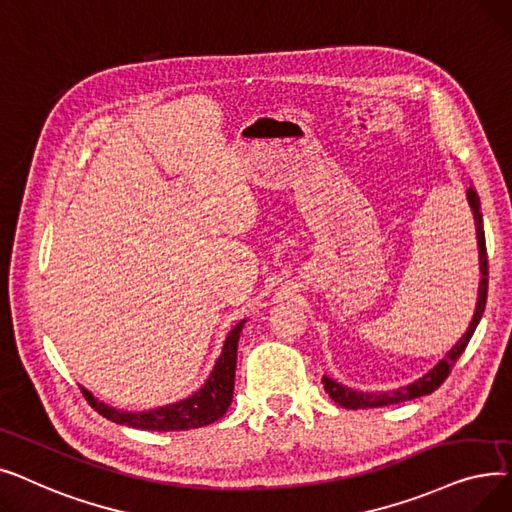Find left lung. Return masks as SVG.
I'll return each instance as SVG.
<instances>
[{"label": "left lung", "mask_w": 512, "mask_h": 512, "mask_svg": "<svg viewBox=\"0 0 512 512\" xmlns=\"http://www.w3.org/2000/svg\"><path fill=\"white\" fill-rule=\"evenodd\" d=\"M467 202L471 206L473 218H475V231H477V248H479V291H477V304H475V312L473 319L467 327V331L462 333V337L458 342L444 354V358L435 364L433 369H429L423 377L415 379L408 385H400L396 389H389V392H360V389H352L348 385L337 383L335 379L323 375V385L325 392L331 396L333 402H337L339 406L356 410V408H379V406H389V404H400L412 398H421L427 396L431 392H435L437 387L444 383V379L450 375V369L454 367V362L460 358V354L465 352L469 339L473 337L483 310H485V302H488V250H485V233H483V216H481V202L477 191L473 189V185L467 189Z\"/></svg>", "instance_id": "8db88e82"}]
</instances>
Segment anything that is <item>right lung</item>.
<instances>
[{
	"label": "right lung",
	"mask_w": 512,
	"mask_h": 512,
	"mask_svg": "<svg viewBox=\"0 0 512 512\" xmlns=\"http://www.w3.org/2000/svg\"><path fill=\"white\" fill-rule=\"evenodd\" d=\"M243 325H246V319L239 321L229 331L223 344V352L214 362V369L210 371L204 385L198 389V392H193L191 396L179 402L141 410V412H131V410H120L102 400H97L85 387H83V394L102 417L118 425L145 429V431H185V429L206 427L221 419L231 406L233 387H235V367H237V344H239V333Z\"/></svg>",
	"instance_id": "obj_1"
}]
</instances>
